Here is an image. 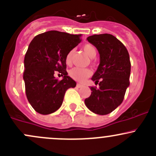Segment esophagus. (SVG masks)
<instances>
[{
	"label": "esophagus",
	"mask_w": 156,
	"mask_h": 156,
	"mask_svg": "<svg viewBox=\"0 0 156 156\" xmlns=\"http://www.w3.org/2000/svg\"><path fill=\"white\" fill-rule=\"evenodd\" d=\"M76 87H78V88H81V87H83V85L81 84V83H77Z\"/></svg>",
	"instance_id": "34e87169"
}]
</instances>
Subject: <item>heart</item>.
Wrapping results in <instances>:
<instances>
[{
	"mask_svg": "<svg viewBox=\"0 0 156 156\" xmlns=\"http://www.w3.org/2000/svg\"><path fill=\"white\" fill-rule=\"evenodd\" d=\"M83 50L87 55H88L90 58H93L96 56V49L93 45L90 44H85L83 46ZM73 51H70L68 52V54L66 56V64H70L72 61V57H73ZM92 72L90 69L86 68H79V67H75L72 69L69 70V75L73 78L75 81H78V82H83L87 78H89L91 75Z\"/></svg>",
	"mask_w": 156,
	"mask_h": 156,
	"instance_id": "1",
	"label": "heart"
}]
</instances>
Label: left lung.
<instances>
[{
    "mask_svg": "<svg viewBox=\"0 0 156 156\" xmlns=\"http://www.w3.org/2000/svg\"><path fill=\"white\" fill-rule=\"evenodd\" d=\"M87 39L97 48L100 55L99 66L92 77L99 87H91L90 96L84 102L92 112L105 115L123 101L129 86L130 57L125 45L111 34H96Z\"/></svg>",
    "mask_w": 156,
    "mask_h": 156,
    "instance_id": "1",
    "label": "left lung"
}]
</instances>
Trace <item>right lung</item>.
<instances>
[{
    "mask_svg": "<svg viewBox=\"0 0 156 156\" xmlns=\"http://www.w3.org/2000/svg\"><path fill=\"white\" fill-rule=\"evenodd\" d=\"M81 37L51 30L31 41L24 57L23 78L27 100L39 114L55 112L63 103L66 91L76 86L67 75L66 56L81 42ZM57 71L64 75L60 81L53 76Z\"/></svg>",
    "mask_w": 156,
    "mask_h": 156,
    "instance_id": "obj_1",
    "label": "right lung"
}]
</instances>
